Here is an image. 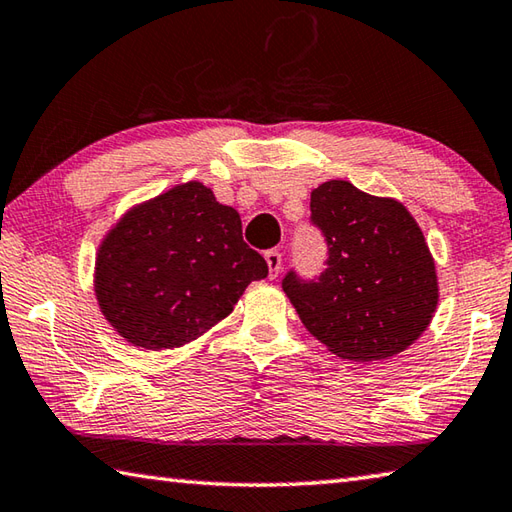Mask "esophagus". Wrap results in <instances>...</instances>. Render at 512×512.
<instances>
[{
  "label": "esophagus",
  "instance_id": "34e87169",
  "mask_svg": "<svg viewBox=\"0 0 512 512\" xmlns=\"http://www.w3.org/2000/svg\"><path fill=\"white\" fill-rule=\"evenodd\" d=\"M264 257H266L268 273H271V277L280 275V268H282V253H280V250H266Z\"/></svg>",
  "mask_w": 512,
  "mask_h": 512
}]
</instances>
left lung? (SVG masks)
Masks as SVG:
<instances>
[{"label": "left lung", "instance_id": "left-lung-1", "mask_svg": "<svg viewBox=\"0 0 512 512\" xmlns=\"http://www.w3.org/2000/svg\"><path fill=\"white\" fill-rule=\"evenodd\" d=\"M311 224L327 241V268L313 280L295 271L282 280L304 327L347 360L405 351L439 302L434 259L414 217L394 199L327 181L311 192Z\"/></svg>", "mask_w": 512, "mask_h": 512}]
</instances>
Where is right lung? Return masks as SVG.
<instances>
[{
	"mask_svg": "<svg viewBox=\"0 0 512 512\" xmlns=\"http://www.w3.org/2000/svg\"><path fill=\"white\" fill-rule=\"evenodd\" d=\"M268 275L241 237L239 212L190 181L141 203L107 232L96 257L100 311L134 347L161 351L224 320Z\"/></svg>",
	"mask_w": 512,
	"mask_h": 512,
	"instance_id": "1",
	"label": "right lung"
}]
</instances>
